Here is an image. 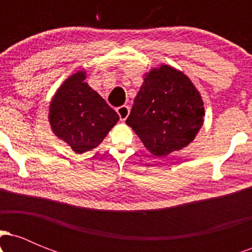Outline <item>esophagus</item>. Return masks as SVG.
<instances>
[{
  "label": "esophagus",
  "mask_w": 252,
  "mask_h": 252,
  "mask_svg": "<svg viewBox=\"0 0 252 252\" xmlns=\"http://www.w3.org/2000/svg\"><path fill=\"white\" fill-rule=\"evenodd\" d=\"M129 112H130V109L128 105H122L120 106V108H117V114L118 116H120L121 121H126V117L129 116Z\"/></svg>",
  "instance_id": "34e87169"
}]
</instances>
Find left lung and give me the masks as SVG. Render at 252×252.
Segmentation results:
<instances>
[{
  "label": "left lung",
  "instance_id": "1",
  "mask_svg": "<svg viewBox=\"0 0 252 252\" xmlns=\"http://www.w3.org/2000/svg\"><path fill=\"white\" fill-rule=\"evenodd\" d=\"M204 116L194 84L184 72L162 63L144 74L126 123L150 154L164 158L194 140Z\"/></svg>",
  "mask_w": 252,
  "mask_h": 252
}]
</instances>
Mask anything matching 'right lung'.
Returning <instances> with one entry per match:
<instances>
[{"label":"right lung","instance_id":"add662e5","mask_svg":"<svg viewBox=\"0 0 252 252\" xmlns=\"http://www.w3.org/2000/svg\"><path fill=\"white\" fill-rule=\"evenodd\" d=\"M85 78L84 70L71 74L54 94L48 112L53 134L77 154L99 146L120 120Z\"/></svg>","mask_w":252,"mask_h":252}]
</instances>
